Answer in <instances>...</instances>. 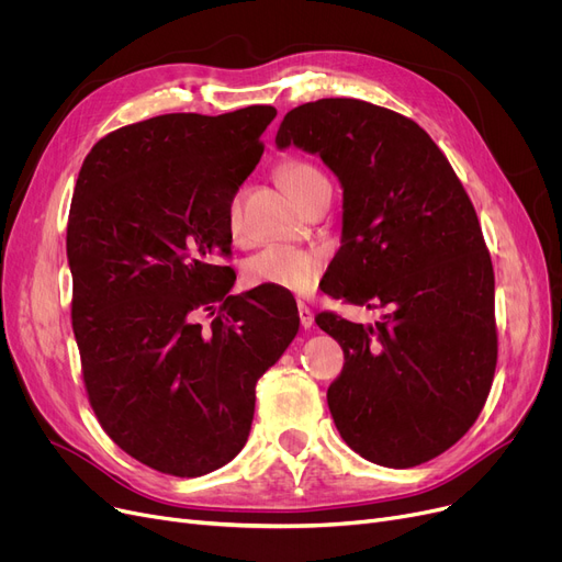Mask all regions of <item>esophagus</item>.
<instances>
[{
    "label": "esophagus",
    "mask_w": 562,
    "mask_h": 562,
    "mask_svg": "<svg viewBox=\"0 0 562 562\" xmlns=\"http://www.w3.org/2000/svg\"><path fill=\"white\" fill-rule=\"evenodd\" d=\"M299 316H301V326L305 330H310L314 326V314H312V310L305 303H299Z\"/></svg>",
    "instance_id": "obj_1"
}]
</instances>
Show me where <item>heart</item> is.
<instances>
[{
  "mask_svg": "<svg viewBox=\"0 0 562 562\" xmlns=\"http://www.w3.org/2000/svg\"><path fill=\"white\" fill-rule=\"evenodd\" d=\"M280 180L299 202L321 182H328L323 172L307 161H289L280 168ZM229 229L241 227L239 198L229 202ZM323 273V255L293 246H269L246 261V280L250 284H269L276 289L307 293L316 286Z\"/></svg>",
  "mask_w": 562,
  "mask_h": 562,
  "instance_id": "1",
  "label": "heart"
}]
</instances>
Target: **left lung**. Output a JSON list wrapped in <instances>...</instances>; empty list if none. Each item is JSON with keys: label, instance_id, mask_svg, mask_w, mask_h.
<instances>
[{"label": "left lung", "instance_id": "8db88e82", "mask_svg": "<svg viewBox=\"0 0 562 562\" xmlns=\"http://www.w3.org/2000/svg\"><path fill=\"white\" fill-rule=\"evenodd\" d=\"M276 145L318 155L344 189L326 293L387 310L375 326L316 318L346 360L328 390L335 426L369 462H428L474 426L496 367L494 271L474 204L415 121L362 100L291 109Z\"/></svg>", "mask_w": 562, "mask_h": 562}]
</instances>
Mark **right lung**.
<instances>
[{
  "mask_svg": "<svg viewBox=\"0 0 562 562\" xmlns=\"http://www.w3.org/2000/svg\"><path fill=\"white\" fill-rule=\"evenodd\" d=\"M276 115H157L100 138L77 177L66 248L88 401L117 447L170 476H204L244 449L257 380L299 333L289 291L229 296L236 276L214 263Z\"/></svg>",
  "mask_w": 562,
  "mask_h": 562,
  "instance_id": "add662e5",
  "label": "right lung"
}]
</instances>
